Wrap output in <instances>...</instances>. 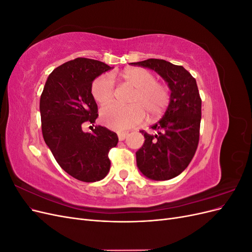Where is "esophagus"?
<instances>
[{
    "label": "esophagus",
    "mask_w": 252,
    "mask_h": 252,
    "mask_svg": "<svg viewBox=\"0 0 252 252\" xmlns=\"http://www.w3.org/2000/svg\"><path fill=\"white\" fill-rule=\"evenodd\" d=\"M127 135H128L127 132H120V133H118V136H119V140L120 141H124L126 139Z\"/></svg>",
    "instance_id": "esophagus-1"
}]
</instances>
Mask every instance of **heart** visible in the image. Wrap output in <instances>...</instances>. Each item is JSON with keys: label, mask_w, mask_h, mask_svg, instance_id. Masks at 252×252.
Returning a JSON list of instances; mask_svg holds the SVG:
<instances>
[{"label": "heart", "mask_w": 252, "mask_h": 252, "mask_svg": "<svg viewBox=\"0 0 252 252\" xmlns=\"http://www.w3.org/2000/svg\"><path fill=\"white\" fill-rule=\"evenodd\" d=\"M122 77L134 93L129 98L131 106L110 104L101 109V122L113 130H126L140 125L145 119V112L151 118L158 117L167 107L170 100L169 89L157 82L156 75L142 67H129ZM90 93L94 100L100 105L112 101L114 95V81L111 73H103L91 84Z\"/></svg>", "instance_id": "b5f03b06"}]
</instances>
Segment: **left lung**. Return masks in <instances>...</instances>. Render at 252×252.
<instances>
[{"instance_id": "left-lung-1", "label": "left lung", "mask_w": 252, "mask_h": 252, "mask_svg": "<svg viewBox=\"0 0 252 252\" xmlns=\"http://www.w3.org/2000/svg\"><path fill=\"white\" fill-rule=\"evenodd\" d=\"M131 64L155 70L171 91L163 118L151 127L155 134L141 131L145 142L135 152L136 165L150 180L173 179L187 168L199 144L202 100L196 81L184 67L165 60L148 59Z\"/></svg>"}]
</instances>
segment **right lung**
Listing matches in <instances>:
<instances>
[{
    "label": "right lung",
    "instance_id": "right-lung-1",
    "mask_svg": "<svg viewBox=\"0 0 252 252\" xmlns=\"http://www.w3.org/2000/svg\"><path fill=\"white\" fill-rule=\"evenodd\" d=\"M112 67L78 58L57 67L45 83L40 100L42 133L64 171L82 182L104 179L110 169L108 152L119 142L116 132L94 124L97 105L90 93L94 80Z\"/></svg>",
    "mask_w": 252,
    "mask_h": 252
}]
</instances>
